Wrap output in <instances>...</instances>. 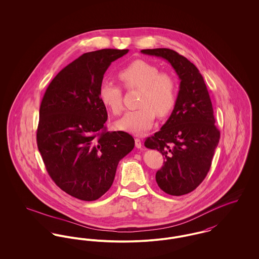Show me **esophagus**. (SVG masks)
Segmentation results:
<instances>
[{
    "mask_svg": "<svg viewBox=\"0 0 259 259\" xmlns=\"http://www.w3.org/2000/svg\"><path fill=\"white\" fill-rule=\"evenodd\" d=\"M141 146H142L141 140H140L139 138H136V147L138 148V149H140V148H141Z\"/></svg>",
    "mask_w": 259,
    "mask_h": 259,
    "instance_id": "1",
    "label": "esophagus"
}]
</instances>
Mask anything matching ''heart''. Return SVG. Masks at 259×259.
I'll use <instances>...</instances> for the list:
<instances>
[{
  "mask_svg": "<svg viewBox=\"0 0 259 259\" xmlns=\"http://www.w3.org/2000/svg\"><path fill=\"white\" fill-rule=\"evenodd\" d=\"M145 61L137 60L119 71V78L123 85L140 90L136 110L126 111L116 126L134 135H142L153 124L156 113L159 116L168 114L176 102V82L166 72ZM99 99L114 114H119L122 108L121 89L105 80L99 88Z\"/></svg>",
  "mask_w": 259,
  "mask_h": 259,
  "instance_id": "b5f03b06",
  "label": "heart"
}]
</instances>
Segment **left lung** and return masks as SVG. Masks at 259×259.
Returning a JSON list of instances; mask_svg holds the SVG:
<instances>
[{"label":"left lung","instance_id":"1","mask_svg":"<svg viewBox=\"0 0 259 259\" xmlns=\"http://www.w3.org/2000/svg\"><path fill=\"white\" fill-rule=\"evenodd\" d=\"M140 52L166 60L181 80L171 116L153 137L146 138L144 145L165 158L156 172L159 188L170 195H184L205 179L220 139L206 84L198 69L174 50Z\"/></svg>","mask_w":259,"mask_h":259}]
</instances>
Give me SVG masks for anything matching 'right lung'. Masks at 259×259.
<instances>
[{"instance_id":"add662e5","label":"right lung","mask_w":259,"mask_h":259,"mask_svg":"<svg viewBox=\"0 0 259 259\" xmlns=\"http://www.w3.org/2000/svg\"><path fill=\"white\" fill-rule=\"evenodd\" d=\"M128 52L85 53L62 69L42 99L37 146L55 184L84 201L111 188L119 162L135 147L124 132H107V110L99 99L104 73Z\"/></svg>"}]
</instances>
